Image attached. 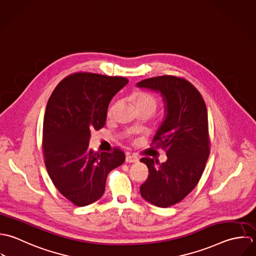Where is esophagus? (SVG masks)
Returning a JSON list of instances; mask_svg holds the SVG:
<instances>
[{
  "label": "esophagus",
  "mask_w": 256,
  "mask_h": 256,
  "mask_svg": "<svg viewBox=\"0 0 256 256\" xmlns=\"http://www.w3.org/2000/svg\"><path fill=\"white\" fill-rule=\"evenodd\" d=\"M138 161V157L136 155H132V154H128L126 157V162L128 163H134Z\"/></svg>",
  "instance_id": "esophagus-1"
}]
</instances>
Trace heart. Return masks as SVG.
Listing matches in <instances>:
<instances>
[{"label":"heart","instance_id":"1","mask_svg":"<svg viewBox=\"0 0 256 256\" xmlns=\"http://www.w3.org/2000/svg\"><path fill=\"white\" fill-rule=\"evenodd\" d=\"M134 102L136 104L138 108H150L152 112H155L156 108H157V101L155 99L154 95L146 93V92H136L132 96ZM114 110V106H112L108 108V114H112Z\"/></svg>","mask_w":256,"mask_h":256}]
</instances>
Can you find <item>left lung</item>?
Listing matches in <instances>:
<instances>
[{"label": "left lung", "mask_w": 256, "mask_h": 256, "mask_svg": "<svg viewBox=\"0 0 256 256\" xmlns=\"http://www.w3.org/2000/svg\"><path fill=\"white\" fill-rule=\"evenodd\" d=\"M160 93L164 118L152 144L166 150L167 160L144 157L150 175L140 186L142 197L160 208L182 201L198 184L210 154L206 108L202 95L187 80L158 76L136 83Z\"/></svg>", "instance_id": "obj_1"}]
</instances>
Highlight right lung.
Listing matches in <instances>:
<instances>
[{
	"mask_svg": "<svg viewBox=\"0 0 256 256\" xmlns=\"http://www.w3.org/2000/svg\"><path fill=\"white\" fill-rule=\"evenodd\" d=\"M128 83L124 77L75 73L56 86L48 102L42 138L44 163L54 186L76 206L98 201L108 174L126 159L120 150L110 154L88 146L91 132L106 124L110 100Z\"/></svg>",
	"mask_w": 256,
	"mask_h": 256,
	"instance_id": "right-lung-1",
	"label": "right lung"
}]
</instances>
